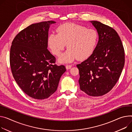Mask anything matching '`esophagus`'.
<instances>
[{"instance_id":"esophagus-1","label":"esophagus","mask_w":132,"mask_h":132,"mask_svg":"<svg viewBox=\"0 0 132 132\" xmlns=\"http://www.w3.org/2000/svg\"><path fill=\"white\" fill-rule=\"evenodd\" d=\"M71 68V65H67L66 66V69H70Z\"/></svg>"}]
</instances>
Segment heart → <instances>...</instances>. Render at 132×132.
I'll return each mask as SVG.
<instances>
[{
    "instance_id": "obj_1",
    "label": "heart",
    "mask_w": 132,
    "mask_h": 132,
    "mask_svg": "<svg viewBox=\"0 0 132 132\" xmlns=\"http://www.w3.org/2000/svg\"><path fill=\"white\" fill-rule=\"evenodd\" d=\"M53 32L48 37V45L51 52L59 56L67 44L68 48L58 59L61 63L73 62L77 58L84 60L94 52L98 40L97 31L94 29L74 23H65Z\"/></svg>"
}]
</instances>
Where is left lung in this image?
Listing matches in <instances>:
<instances>
[{"instance_id":"left-lung-1","label":"left lung","mask_w":132,"mask_h":132,"mask_svg":"<svg viewBox=\"0 0 132 132\" xmlns=\"http://www.w3.org/2000/svg\"><path fill=\"white\" fill-rule=\"evenodd\" d=\"M98 34L93 53L77 67L80 89L90 96L109 92L121 76L125 63L123 46L117 32L100 21H90Z\"/></svg>"}]
</instances>
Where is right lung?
<instances>
[{"mask_svg": "<svg viewBox=\"0 0 132 132\" xmlns=\"http://www.w3.org/2000/svg\"><path fill=\"white\" fill-rule=\"evenodd\" d=\"M54 21L32 24L19 32L11 44L10 64L22 91L36 100L48 98L57 90L64 65L57 66L47 50L48 31Z\"/></svg>", "mask_w": 132, "mask_h": 132, "instance_id": "right-lung-1", "label": "right lung"}]
</instances>
